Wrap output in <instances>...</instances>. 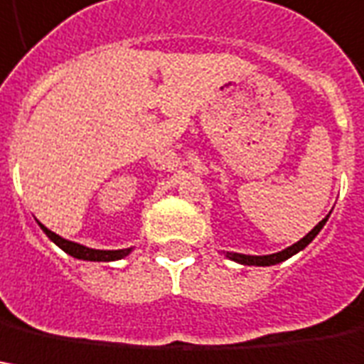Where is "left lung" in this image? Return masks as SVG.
I'll return each mask as SVG.
<instances>
[{"label":"left lung","mask_w":364,"mask_h":364,"mask_svg":"<svg viewBox=\"0 0 364 364\" xmlns=\"http://www.w3.org/2000/svg\"><path fill=\"white\" fill-rule=\"evenodd\" d=\"M328 216H331V214H328ZM328 216L318 222V224H316L313 230L306 234L304 238H301L299 242H294V245L289 246V248L280 250V252H274V255H264V256L240 255V252H226V258H230V260L238 262V264H246V267H272V264L284 262V260H289L290 256H294L296 252H301L302 248H306V246L313 242L314 236H316V234L323 230V226L326 224V220H328Z\"/></svg>","instance_id":"left-lung-1"}]
</instances>
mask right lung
Returning a JSON list of instances; mask_svg holds the SVG:
<instances>
[{"label": "right lung", "mask_w": 364, "mask_h": 364, "mask_svg": "<svg viewBox=\"0 0 364 364\" xmlns=\"http://www.w3.org/2000/svg\"><path fill=\"white\" fill-rule=\"evenodd\" d=\"M40 228L46 232V236L50 238L53 245H58L63 252H68L74 258L80 260H90V262H112V260H119L124 256H128L134 248H122V250H96V248H87L84 245H77L72 240H65L60 234L51 232L50 228H46L43 224H40Z\"/></svg>", "instance_id": "1"}]
</instances>
